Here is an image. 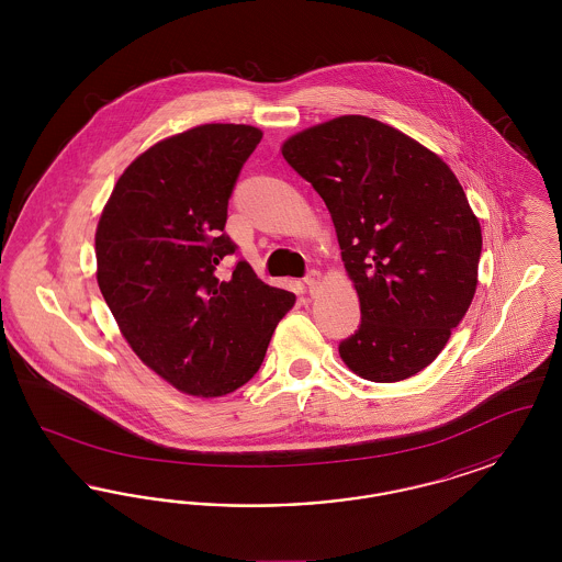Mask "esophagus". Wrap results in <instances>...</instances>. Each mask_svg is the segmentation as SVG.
Returning <instances> with one entry per match:
<instances>
[{
  "label": "esophagus",
  "instance_id": "esophagus-1",
  "mask_svg": "<svg viewBox=\"0 0 562 562\" xmlns=\"http://www.w3.org/2000/svg\"><path fill=\"white\" fill-rule=\"evenodd\" d=\"M303 282H305V289H307L310 293H314V291L318 289V284H321V271H318V269H310L307 276L303 278Z\"/></svg>",
  "mask_w": 562,
  "mask_h": 562
}]
</instances>
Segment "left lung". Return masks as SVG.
Instances as JSON below:
<instances>
[{"mask_svg":"<svg viewBox=\"0 0 562 562\" xmlns=\"http://www.w3.org/2000/svg\"><path fill=\"white\" fill-rule=\"evenodd\" d=\"M282 156L321 193L360 299V326L339 344L344 362L374 383L419 373L479 282L481 223L453 170L364 115L294 134Z\"/></svg>","mask_w":562,"mask_h":562,"instance_id":"8db88e82","label":"left lung"}]
</instances>
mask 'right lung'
Listing matches in <instances>:
<instances>
[{"label": "right lung", "mask_w": 562, "mask_h": 562, "mask_svg": "<svg viewBox=\"0 0 562 562\" xmlns=\"http://www.w3.org/2000/svg\"><path fill=\"white\" fill-rule=\"evenodd\" d=\"M261 136L204 124L160 140L117 179L97 227V280L122 335L191 396H225L250 381L294 305L244 259L216 276L238 250L225 234L227 204Z\"/></svg>", "instance_id": "add662e5"}]
</instances>
